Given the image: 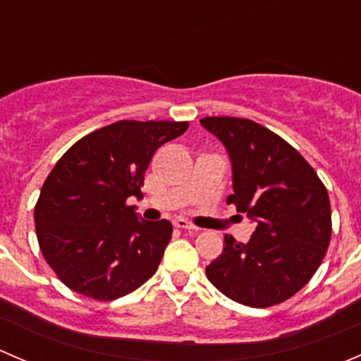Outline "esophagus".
Segmentation results:
<instances>
[{
  "label": "esophagus",
  "instance_id": "34e87169",
  "mask_svg": "<svg viewBox=\"0 0 361 361\" xmlns=\"http://www.w3.org/2000/svg\"><path fill=\"white\" fill-rule=\"evenodd\" d=\"M174 227L183 228V231H192V232L199 231V228L195 227V225H192L190 221H187V220H185V218H176V220H174Z\"/></svg>",
  "mask_w": 361,
  "mask_h": 361
}]
</instances>
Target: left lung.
Returning a JSON list of instances; mask_svg holds the SVG:
<instances>
[{
	"label": "left lung",
	"instance_id": "left-lung-1",
	"mask_svg": "<svg viewBox=\"0 0 361 361\" xmlns=\"http://www.w3.org/2000/svg\"><path fill=\"white\" fill-rule=\"evenodd\" d=\"M201 126L231 159L234 194L227 202L257 224L248 243L225 235L207 279L239 304H281L307 285L325 257L332 235L329 192L307 160L260 123L206 116Z\"/></svg>",
	"mask_w": 361,
	"mask_h": 361
}]
</instances>
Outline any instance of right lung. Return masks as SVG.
Here are the masks:
<instances>
[{"mask_svg": "<svg viewBox=\"0 0 361 361\" xmlns=\"http://www.w3.org/2000/svg\"><path fill=\"white\" fill-rule=\"evenodd\" d=\"M187 122L120 120L76 141L54 166L35 207L39 250L73 292L115 300L157 271L173 234L167 220L147 221L127 206L155 150Z\"/></svg>", "mask_w": 361, "mask_h": 361, "instance_id": "add662e5", "label": "right lung"}]
</instances>
